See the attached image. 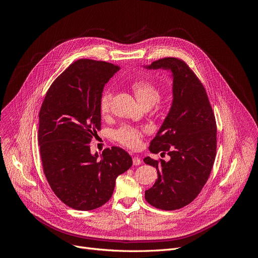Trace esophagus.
I'll return each mask as SVG.
<instances>
[{
    "label": "esophagus",
    "mask_w": 258,
    "mask_h": 258,
    "mask_svg": "<svg viewBox=\"0 0 258 258\" xmlns=\"http://www.w3.org/2000/svg\"><path fill=\"white\" fill-rule=\"evenodd\" d=\"M133 163H134V165H140V164L142 163V160H141L140 157L135 156V157L133 158Z\"/></svg>",
    "instance_id": "1"
}]
</instances>
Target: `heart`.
I'll list each match as a JSON object with an SVG mask.
<instances>
[{
    "mask_svg": "<svg viewBox=\"0 0 258 258\" xmlns=\"http://www.w3.org/2000/svg\"><path fill=\"white\" fill-rule=\"evenodd\" d=\"M132 90L136 98L139 100V102L145 107H150L160 102L159 89L157 85L150 80L136 81L132 85ZM112 98L113 94L111 89L106 88L103 91L99 101V108L103 115L108 114L110 112L112 104ZM147 132H148V128L147 127H139L130 124H123L114 131L113 136L114 139L120 145L126 147V148L135 149L138 148L141 145L144 135Z\"/></svg>",
    "mask_w": 258,
    "mask_h": 258,
    "instance_id": "heart-1",
    "label": "heart"
}]
</instances>
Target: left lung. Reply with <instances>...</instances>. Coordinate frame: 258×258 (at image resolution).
<instances>
[{
    "label": "left lung",
    "instance_id": "1",
    "mask_svg": "<svg viewBox=\"0 0 258 258\" xmlns=\"http://www.w3.org/2000/svg\"><path fill=\"white\" fill-rule=\"evenodd\" d=\"M147 68L171 70L173 101L149 147L152 153H167L170 160L144 159L158 173L145 199L156 208L175 210L190 204L210 175L216 155L215 116L204 86L185 61L166 57Z\"/></svg>",
    "mask_w": 258,
    "mask_h": 258
}]
</instances>
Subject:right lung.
Here are the masks:
<instances>
[{
    "label": "right lung",
    "mask_w": 258,
    "mask_h": 258,
    "mask_svg": "<svg viewBox=\"0 0 258 258\" xmlns=\"http://www.w3.org/2000/svg\"><path fill=\"white\" fill-rule=\"evenodd\" d=\"M118 65L92 59L73 62L53 82L39 118L44 173L55 195L77 210H93L111 198L116 177L133 159L119 147L106 148L101 158L90 142L101 130L99 101Z\"/></svg>",
    "instance_id": "obj_1"
}]
</instances>
